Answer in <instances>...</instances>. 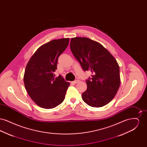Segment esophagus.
<instances>
[{
    "mask_svg": "<svg viewBox=\"0 0 147 147\" xmlns=\"http://www.w3.org/2000/svg\"><path fill=\"white\" fill-rule=\"evenodd\" d=\"M79 82V80H74V81H73V82H72L71 83H73V84H77Z\"/></svg>",
    "mask_w": 147,
    "mask_h": 147,
    "instance_id": "esophagus-1",
    "label": "esophagus"
}]
</instances>
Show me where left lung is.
Masks as SVG:
<instances>
[{
    "instance_id": "1",
    "label": "left lung",
    "mask_w": 147,
    "mask_h": 147,
    "mask_svg": "<svg viewBox=\"0 0 147 147\" xmlns=\"http://www.w3.org/2000/svg\"><path fill=\"white\" fill-rule=\"evenodd\" d=\"M70 47L83 69L92 74L86 80L87 89L82 94L83 101L94 107L107 105L114 98L120 85L116 60L101 44L89 38H71Z\"/></svg>"
}]
</instances>
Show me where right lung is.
Listing matches in <instances>:
<instances>
[{"mask_svg": "<svg viewBox=\"0 0 147 147\" xmlns=\"http://www.w3.org/2000/svg\"><path fill=\"white\" fill-rule=\"evenodd\" d=\"M69 38L52 40L40 47L31 57L24 76L25 89L38 106L50 109L60 105L70 85L59 76L55 78L58 58L67 47Z\"/></svg>", "mask_w": 147, "mask_h": 147, "instance_id": "add662e5", "label": "right lung"}]
</instances>
